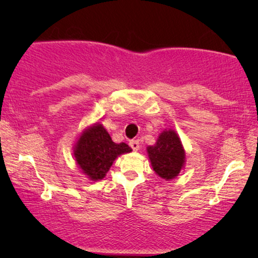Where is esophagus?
<instances>
[{
	"instance_id": "34e87169",
	"label": "esophagus",
	"mask_w": 258,
	"mask_h": 258,
	"mask_svg": "<svg viewBox=\"0 0 258 258\" xmlns=\"http://www.w3.org/2000/svg\"><path fill=\"white\" fill-rule=\"evenodd\" d=\"M129 146L132 147V149L134 150V151H137V150H140V142L137 140H132L129 142Z\"/></svg>"
}]
</instances>
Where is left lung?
<instances>
[{
  "label": "left lung",
  "mask_w": 258,
  "mask_h": 258,
  "mask_svg": "<svg viewBox=\"0 0 258 258\" xmlns=\"http://www.w3.org/2000/svg\"><path fill=\"white\" fill-rule=\"evenodd\" d=\"M147 153L154 171L165 181L177 177L185 165V150L177 133L164 129L154 146L147 147Z\"/></svg>",
  "instance_id": "1"
}]
</instances>
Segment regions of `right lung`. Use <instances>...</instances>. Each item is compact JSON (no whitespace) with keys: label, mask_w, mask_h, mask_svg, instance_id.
I'll list each match as a JSON object with an SVG mask.
<instances>
[{"label":"right lung","mask_w":258,"mask_h":258,"mask_svg":"<svg viewBox=\"0 0 258 258\" xmlns=\"http://www.w3.org/2000/svg\"><path fill=\"white\" fill-rule=\"evenodd\" d=\"M130 151L133 150L128 144L112 142L100 122L83 129L73 147L76 164L94 182L103 179L116 158Z\"/></svg>","instance_id":"add662e5"}]
</instances>
